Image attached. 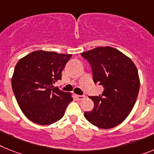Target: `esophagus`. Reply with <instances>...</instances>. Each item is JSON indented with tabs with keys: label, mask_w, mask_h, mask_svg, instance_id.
I'll list each match as a JSON object with an SVG mask.
<instances>
[{
	"label": "esophagus",
	"mask_w": 154,
	"mask_h": 154,
	"mask_svg": "<svg viewBox=\"0 0 154 154\" xmlns=\"http://www.w3.org/2000/svg\"><path fill=\"white\" fill-rule=\"evenodd\" d=\"M75 97L77 100H79V101H81V100H82V99L84 98L85 96H83V95H78V94H75Z\"/></svg>",
	"instance_id": "esophagus-1"
}]
</instances>
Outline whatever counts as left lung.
Here are the masks:
<instances>
[{"label": "left lung", "instance_id": "1", "mask_svg": "<svg viewBox=\"0 0 154 154\" xmlns=\"http://www.w3.org/2000/svg\"><path fill=\"white\" fill-rule=\"evenodd\" d=\"M92 69L95 84L103 86L102 95L90 97L94 106L84 116L102 129L119 125L130 114L138 97L140 82L131 60L112 47H97L81 53Z\"/></svg>", "mask_w": 154, "mask_h": 154}]
</instances>
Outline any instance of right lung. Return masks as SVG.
Returning a JSON list of instances; mask_svg holds the SVG:
<instances>
[{"mask_svg":"<svg viewBox=\"0 0 154 154\" xmlns=\"http://www.w3.org/2000/svg\"><path fill=\"white\" fill-rule=\"evenodd\" d=\"M72 54L38 50L16 63L11 87L23 114L35 124L48 125L60 120L73 98L53 84Z\"/></svg>","mask_w":154,"mask_h":154,"instance_id":"obj_1","label":"right lung"}]
</instances>
